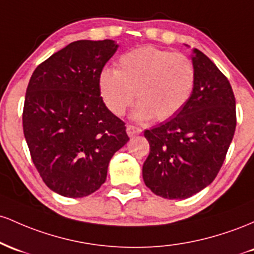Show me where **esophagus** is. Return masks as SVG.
I'll return each instance as SVG.
<instances>
[{
    "label": "esophagus",
    "instance_id": "34e87169",
    "mask_svg": "<svg viewBox=\"0 0 254 254\" xmlns=\"http://www.w3.org/2000/svg\"><path fill=\"white\" fill-rule=\"evenodd\" d=\"M126 130H127V134L129 135V136L138 135V134H140V133L142 132L141 128H139V127H136V126H133V125H127Z\"/></svg>",
    "mask_w": 254,
    "mask_h": 254
}]
</instances>
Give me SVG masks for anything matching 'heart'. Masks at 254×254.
I'll list each match as a JSON object with an SVG mask.
<instances>
[{
  "instance_id": "heart-1",
  "label": "heart",
  "mask_w": 254,
  "mask_h": 254,
  "mask_svg": "<svg viewBox=\"0 0 254 254\" xmlns=\"http://www.w3.org/2000/svg\"><path fill=\"white\" fill-rule=\"evenodd\" d=\"M195 65L180 53L141 47L120 56L118 67H105L98 75V89L105 107L121 116L134 101L133 118L139 121L155 116L165 121L175 116L192 96Z\"/></svg>"
}]
</instances>
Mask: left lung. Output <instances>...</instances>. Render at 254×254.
Wrapping results in <instances>:
<instances>
[{
    "instance_id": "obj_1",
    "label": "left lung",
    "mask_w": 254,
    "mask_h": 254,
    "mask_svg": "<svg viewBox=\"0 0 254 254\" xmlns=\"http://www.w3.org/2000/svg\"><path fill=\"white\" fill-rule=\"evenodd\" d=\"M196 80L187 104L169 121L144 132L150 153L145 185L165 199H186L215 180L236 127L235 97L223 73L193 49Z\"/></svg>"
}]
</instances>
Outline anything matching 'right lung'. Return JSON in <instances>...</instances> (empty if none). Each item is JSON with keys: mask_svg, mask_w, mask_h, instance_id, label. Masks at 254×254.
<instances>
[{"mask_svg": "<svg viewBox=\"0 0 254 254\" xmlns=\"http://www.w3.org/2000/svg\"><path fill=\"white\" fill-rule=\"evenodd\" d=\"M118 48L112 39L73 42L42 62L28 82L22 127L31 158L44 184L64 196L96 192L114 153L129 140L98 89Z\"/></svg>", "mask_w": 254, "mask_h": 254, "instance_id": "right-lung-1", "label": "right lung"}]
</instances>
